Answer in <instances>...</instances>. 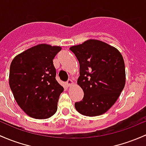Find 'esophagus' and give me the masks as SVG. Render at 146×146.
Masks as SVG:
<instances>
[{
	"label": "esophagus",
	"mask_w": 146,
	"mask_h": 146,
	"mask_svg": "<svg viewBox=\"0 0 146 146\" xmlns=\"http://www.w3.org/2000/svg\"><path fill=\"white\" fill-rule=\"evenodd\" d=\"M73 83V82L71 80H68L66 82V85H67V87H70V86Z\"/></svg>",
	"instance_id": "esophagus-1"
}]
</instances>
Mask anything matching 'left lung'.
<instances>
[{"mask_svg": "<svg viewBox=\"0 0 146 146\" xmlns=\"http://www.w3.org/2000/svg\"><path fill=\"white\" fill-rule=\"evenodd\" d=\"M80 64L78 84L84 92L76 109L86 116H98L116 102L125 85L123 57L115 47L97 40H90L73 46Z\"/></svg>", "mask_w": 146, "mask_h": 146, "instance_id": "1", "label": "left lung"}]
</instances>
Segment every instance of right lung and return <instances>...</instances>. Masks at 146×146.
<instances>
[{"mask_svg":"<svg viewBox=\"0 0 146 146\" xmlns=\"http://www.w3.org/2000/svg\"><path fill=\"white\" fill-rule=\"evenodd\" d=\"M61 50L40 44L15 57L10 65L9 84L19 107L31 117L46 119L57 110L64 87L56 80L53 59Z\"/></svg>","mask_w":146,"mask_h":146,"instance_id":"obj_1","label":"right lung"}]
</instances>
